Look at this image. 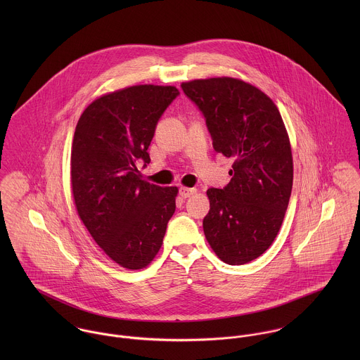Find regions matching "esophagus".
I'll use <instances>...</instances> for the list:
<instances>
[{
    "label": "esophagus",
    "instance_id": "esophagus-1",
    "mask_svg": "<svg viewBox=\"0 0 360 360\" xmlns=\"http://www.w3.org/2000/svg\"><path fill=\"white\" fill-rule=\"evenodd\" d=\"M179 193L181 195V198H190L191 195H194L197 193V190L195 188H188V187H180Z\"/></svg>",
    "mask_w": 360,
    "mask_h": 360
}]
</instances>
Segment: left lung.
Instances as JSON below:
<instances>
[{"label":"left lung","mask_w":360,"mask_h":360,"mask_svg":"<svg viewBox=\"0 0 360 360\" xmlns=\"http://www.w3.org/2000/svg\"><path fill=\"white\" fill-rule=\"evenodd\" d=\"M181 89L202 110L214 151L234 160L230 183L206 191V240L224 263H248L273 244L290 201L294 165L285 124L276 103L244 80L198 79Z\"/></svg>","instance_id":"8db88e82"}]
</instances>
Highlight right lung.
Masks as SVG:
<instances>
[{
  "instance_id": "obj_1",
  "label": "right lung",
  "mask_w": 360,
  "mask_h": 360,
  "mask_svg": "<svg viewBox=\"0 0 360 360\" xmlns=\"http://www.w3.org/2000/svg\"><path fill=\"white\" fill-rule=\"evenodd\" d=\"M174 86L139 84L103 94L82 113L72 143L70 181L77 214L93 240L124 269L147 267L176 210L177 187L143 180L137 162L177 96Z\"/></svg>"
}]
</instances>
